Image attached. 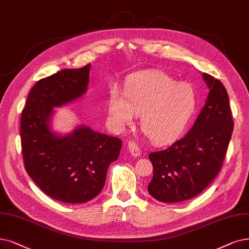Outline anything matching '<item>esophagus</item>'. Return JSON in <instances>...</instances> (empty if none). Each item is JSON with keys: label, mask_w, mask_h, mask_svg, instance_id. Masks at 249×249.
<instances>
[{"label": "esophagus", "mask_w": 249, "mask_h": 249, "mask_svg": "<svg viewBox=\"0 0 249 249\" xmlns=\"http://www.w3.org/2000/svg\"><path fill=\"white\" fill-rule=\"evenodd\" d=\"M127 149L133 156H140V154H141L140 147H139V145L136 144V142H134V141L127 142Z\"/></svg>", "instance_id": "obj_1"}]
</instances>
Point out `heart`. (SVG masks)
I'll list each match as a JSON object with an SVG mask.
<instances>
[{"instance_id": "obj_1", "label": "heart", "mask_w": 249, "mask_h": 249, "mask_svg": "<svg viewBox=\"0 0 249 249\" xmlns=\"http://www.w3.org/2000/svg\"><path fill=\"white\" fill-rule=\"evenodd\" d=\"M197 95L189 83H178L161 71L137 74L126 82L124 96L110 92L107 110L117 126L131 124L140 114L142 132L155 143L171 141L187 126L195 111Z\"/></svg>"}]
</instances>
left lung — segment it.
<instances>
[{
  "instance_id": "left-lung-1",
  "label": "left lung",
  "mask_w": 249,
  "mask_h": 249,
  "mask_svg": "<svg viewBox=\"0 0 249 249\" xmlns=\"http://www.w3.org/2000/svg\"><path fill=\"white\" fill-rule=\"evenodd\" d=\"M203 78L210 93L191 130L164 150L149 154L153 178L148 192L158 201L191 199L222 168L234 128L232 111L222 82L208 73Z\"/></svg>"
}]
</instances>
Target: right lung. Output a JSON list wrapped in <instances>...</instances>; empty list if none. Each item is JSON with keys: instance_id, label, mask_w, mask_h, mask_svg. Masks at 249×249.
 <instances>
[{"instance_id": "obj_1", "label": "right lung", "mask_w": 249, "mask_h": 249, "mask_svg": "<svg viewBox=\"0 0 249 249\" xmlns=\"http://www.w3.org/2000/svg\"><path fill=\"white\" fill-rule=\"evenodd\" d=\"M90 71L91 64H87L39 79L29 92L21 113L25 170L44 193L65 203H84L100 193L108 166L118 158L122 148L121 139L85 125L64 137L50 130L53 107L86 93Z\"/></svg>"}]
</instances>
